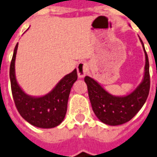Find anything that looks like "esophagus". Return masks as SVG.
Here are the masks:
<instances>
[{
    "label": "esophagus",
    "mask_w": 157,
    "mask_h": 157,
    "mask_svg": "<svg viewBox=\"0 0 157 157\" xmlns=\"http://www.w3.org/2000/svg\"><path fill=\"white\" fill-rule=\"evenodd\" d=\"M88 64L85 62V61H82L79 62L77 66V72L78 76L80 78H82L85 75H86V73L88 71Z\"/></svg>",
    "instance_id": "esophagus-1"
}]
</instances>
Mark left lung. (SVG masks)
<instances>
[{
	"instance_id": "8db88e82",
	"label": "left lung",
	"mask_w": 157,
	"mask_h": 157,
	"mask_svg": "<svg viewBox=\"0 0 157 157\" xmlns=\"http://www.w3.org/2000/svg\"><path fill=\"white\" fill-rule=\"evenodd\" d=\"M145 54L144 75L140 84L126 96H113L108 92L98 82L86 76L88 96L94 113L103 123L118 126L129 121L141 109L146 102L150 89L149 61L142 40L140 38Z\"/></svg>"
}]
</instances>
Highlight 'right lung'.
I'll use <instances>...</instances> for the list:
<instances>
[{"label": "right lung", "mask_w": 157, "mask_h": 157, "mask_svg": "<svg viewBox=\"0 0 157 157\" xmlns=\"http://www.w3.org/2000/svg\"><path fill=\"white\" fill-rule=\"evenodd\" d=\"M18 43L13 50L10 67L11 90L15 105L20 115L39 128L48 129L56 127L63 121L71 87L77 80V70L61 78L52 91L42 96L27 95L18 85L15 75V59Z\"/></svg>", "instance_id": "1"}]
</instances>
